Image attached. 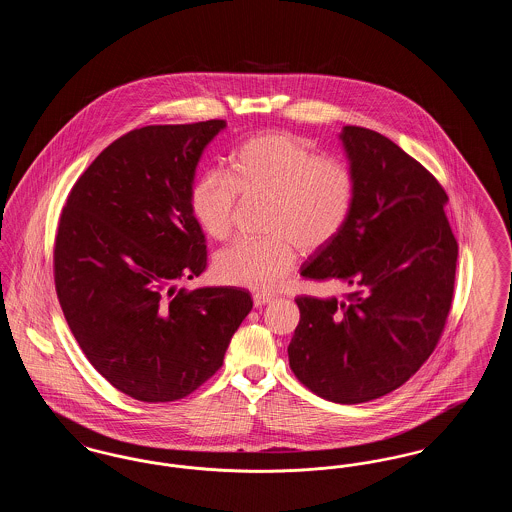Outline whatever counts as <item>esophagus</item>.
Wrapping results in <instances>:
<instances>
[{
    "instance_id": "obj_1",
    "label": "esophagus",
    "mask_w": 512,
    "mask_h": 512,
    "mask_svg": "<svg viewBox=\"0 0 512 512\" xmlns=\"http://www.w3.org/2000/svg\"><path fill=\"white\" fill-rule=\"evenodd\" d=\"M274 301V297L272 295H267V293H255L253 295V303H255V307H265L268 303H272Z\"/></svg>"
}]
</instances>
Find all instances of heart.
Returning <instances> with one entry per match:
<instances>
[{"label": "heart", "mask_w": 512, "mask_h": 512, "mask_svg": "<svg viewBox=\"0 0 512 512\" xmlns=\"http://www.w3.org/2000/svg\"><path fill=\"white\" fill-rule=\"evenodd\" d=\"M232 174L205 172L195 182L192 213L207 236L224 240L234 226L238 192L268 197L267 240H238L217 255L228 284L276 290L292 272L297 249L330 244L349 219L355 180L336 157H317L309 142L288 132L247 140L232 157Z\"/></svg>", "instance_id": "obj_1"}]
</instances>
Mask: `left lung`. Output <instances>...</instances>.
<instances>
[{"instance_id": "obj_1", "label": "left lung", "mask_w": 512, "mask_h": 512, "mask_svg": "<svg viewBox=\"0 0 512 512\" xmlns=\"http://www.w3.org/2000/svg\"><path fill=\"white\" fill-rule=\"evenodd\" d=\"M355 180L349 219L301 276L343 297H297L293 374L320 397L365 403L403 386L432 355L453 301L459 245L438 180L386 136L343 126Z\"/></svg>"}]
</instances>
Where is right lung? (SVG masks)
<instances>
[{
    "label": "right lung",
    "mask_w": 512,
    "mask_h": 512,
    "mask_svg": "<svg viewBox=\"0 0 512 512\" xmlns=\"http://www.w3.org/2000/svg\"><path fill=\"white\" fill-rule=\"evenodd\" d=\"M224 121L146 126L105 147L74 184L55 240V288L88 361L117 390L176 401L220 366L253 299L178 290L205 272L192 213L199 159Z\"/></svg>",
    "instance_id": "right-lung-1"
}]
</instances>
